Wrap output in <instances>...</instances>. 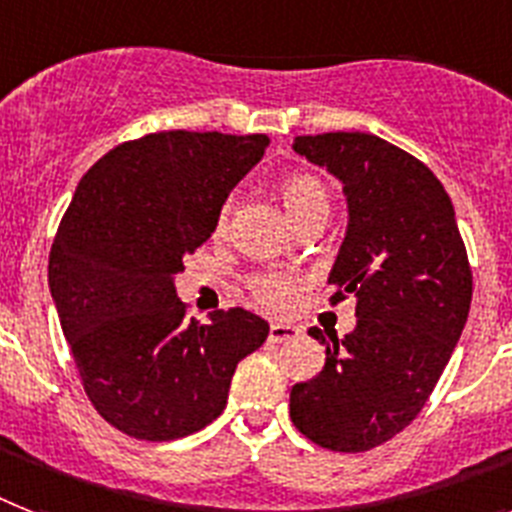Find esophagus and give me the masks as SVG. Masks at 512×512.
<instances>
[{
    "label": "esophagus",
    "mask_w": 512,
    "mask_h": 512,
    "mask_svg": "<svg viewBox=\"0 0 512 512\" xmlns=\"http://www.w3.org/2000/svg\"><path fill=\"white\" fill-rule=\"evenodd\" d=\"M299 331L294 326H286V323H273L270 326V334L268 339L273 344H284V342H292V339H297Z\"/></svg>",
    "instance_id": "esophagus-1"
}]
</instances>
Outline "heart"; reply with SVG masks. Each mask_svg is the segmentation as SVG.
Returning a JSON list of instances; mask_svg holds the SVG:
<instances>
[{
    "label": "heart",
    "mask_w": 512,
    "mask_h": 512,
    "mask_svg": "<svg viewBox=\"0 0 512 512\" xmlns=\"http://www.w3.org/2000/svg\"><path fill=\"white\" fill-rule=\"evenodd\" d=\"M278 194H281L286 213L292 215L299 226H305L310 220L326 218L328 215L326 186L315 176H310V173L284 178L278 184ZM228 213H231V205L226 202L218 213L220 231L226 228ZM299 286H302V278L297 273H289V270H268V273H257V276L249 278V292H252V297L263 307H268V310H276V313H281V310L292 305Z\"/></svg>",
    "instance_id": "b5f03b06"
}]
</instances>
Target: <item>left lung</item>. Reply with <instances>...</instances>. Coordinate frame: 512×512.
<instances>
[{"label": "left lung", "instance_id": "1", "mask_svg": "<svg viewBox=\"0 0 512 512\" xmlns=\"http://www.w3.org/2000/svg\"><path fill=\"white\" fill-rule=\"evenodd\" d=\"M294 152L334 173L350 207L328 284L357 299V326L289 394L292 423L318 447L368 452L415 421L468 321L473 273L450 194L421 160L360 131L297 136Z\"/></svg>", "mask_w": 512, "mask_h": 512}]
</instances>
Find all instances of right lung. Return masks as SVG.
<instances>
[{
    "mask_svg": "<svg viewBox=\"0 0 512 512\" xmlns=\"http://www.w3.org/2000/svg\"><path fill=\"white\" fill-rule=\"evenodd\" d=\"M268 136L160 131L110 149L81 178L49 252V289L83 392L123 434L170 442L213 423L239 360L268 339L244 307L186 318L184 257L218 226Z\"/></svg>",
    "mask_w": 512,
    "mask_h": 512,
    "instance_id": "right-lung-1",
    "label": "right lung"
}]
</instances>
